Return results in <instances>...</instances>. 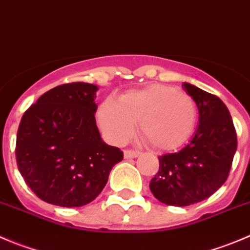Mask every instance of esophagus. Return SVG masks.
<instances>
[{
  "instance_id": "esophagus-1",
  "label": "esophagus",
  "mask_w": 250,
  "mask_h": 250,
  "mask_svg": "<svg viewBox=\"0 0 250 250\" xmlns=\"http://www.w3.org/2000/svg\"><path fill=\"white\" fill-rule=\"evenodd\" d=\"M140 154L139 151H134V149H125L124 151V157L125 158H135Z\"/></svg>"
}]
</instances>
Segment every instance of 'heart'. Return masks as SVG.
Wrapping results in <instances>:
<instances>
[{
	"instance_id": "1",
	"label": "heart",
	"mask_w": 250,
	"mask_h": 250,
	"mask_svg": "<svg viewBox=\"0 0 250 250\" xmlns=\"http://www.w3.org/2000/svg\"><path fill=\"white\" fill-rule=\"evenodd\" d=\"M98 123L106 139L121 145L135 131L157 149H175L191 137L198 106L188 93L166 84H149L124 93L119 102L105 99L98 109Z\"/></svg>"
}]
</instances>
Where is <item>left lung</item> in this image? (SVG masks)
Listing matches in <instances>:
<instances>
[{
	"mask_svg": "<svg viewBox=\"0 0 250 250\" xmlns=\"http://www.w3.org/2000/svg\"><path fill=\"white\" fill-rule=\"evenodd\" d=\"M183 87L198 105V130L179 152L158 157L159 170L149 183L154 198L170 206L200 203L217 191L237 149V132L225 103L189 83Z\"/></svg>",
	"mask_w": 250,
	"mask_h": 250,
	"instance_id": "left-lung-1",
	"label": "left lung"
}]
</instances>
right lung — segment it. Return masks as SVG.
<instances>
[{
	"instance_id": "right-lung-1",
	"label": "right lung",
	"mask_w": 250,
	"mask_h": 250,
	"mask_svg": "<svg viewBox=\"0 0 250 250\" xmlns=\"http://www.w3.org/2000/svg\"><path fill=\"white\" fill-rule=\"evenodd\" d=\"M98 87L73 82L42 94L22 116L16 159L28 187L45 203L78 208L93 201L123 151L102 140L94 103Z\"/></svg>"
}]
</instances>
